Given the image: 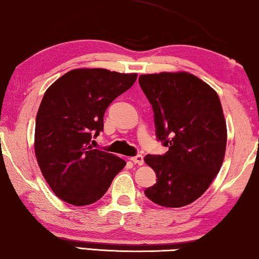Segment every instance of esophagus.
<instances>
[{
    "label": "esophagus",
    "instance_id": "1",
    "mask_svg": "<svg viewBox=\"0 0 259 259\" xmlns=\"http://www.w3.org/2000/svg\"><path fill=\"white\" fill-rule=\"evenodd\" d=\"M131 160H132L134 164H138V165H143L144 164V157L141 154L134 155V157L131 158Z\"/></svg>",
    "mask_w": 259,
    "mask_h": 259
}]
</instances>
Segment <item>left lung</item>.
Returning a JSON list of instances; mask_svg holds the SVG:
<instances>
[{"instance_id":"obj_1","label":"left lung","mask_w":259,"mask_h":259,"mask_svg":"<svg viewBox=\"0 0 259 259\" xmlns=\"http://www.w3.org/2000/svg\"><path fill=\"white\" fill-rule=\"evenodd\" d=\"M139 84L152 105L157 140L168 151L147 154L157 182L145 196L165 207L193 203L218 175L226 147V123L218 94L189 73L145 74Z\"/></svg>"}]
</instances>
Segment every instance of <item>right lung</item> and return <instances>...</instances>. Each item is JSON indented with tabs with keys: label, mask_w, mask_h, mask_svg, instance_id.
I'll use <instances>...</instances> for the list:
<instances>
[{
	"label": "right lung",
	"mask_w": 259,
	"mask_h": 259,
	"mask_svg": "<svg viewBox=\"0 0 259 259\" xmlns=\"http://www.w3.org/2000/svg\"><path fill=\"white\" fill-rule=\"evenodd\" d=\"M137 74L74 69L46 91L35 123V154L46 182L66 203L98 201L126 162L91 146L106 109L133 86Z\"/></svg>",
	"instance_id": "obj_1"
}]
</instances>
